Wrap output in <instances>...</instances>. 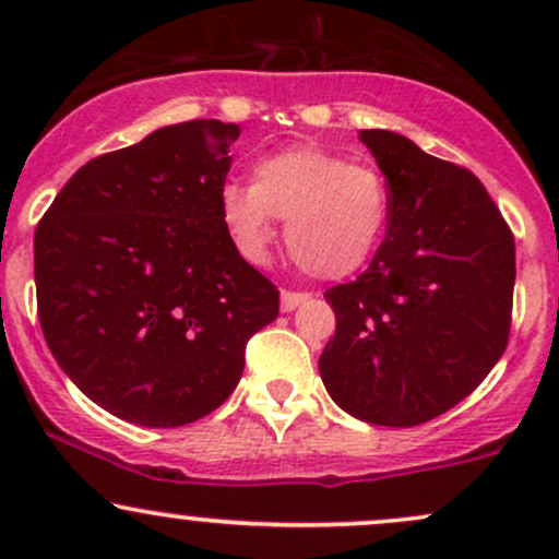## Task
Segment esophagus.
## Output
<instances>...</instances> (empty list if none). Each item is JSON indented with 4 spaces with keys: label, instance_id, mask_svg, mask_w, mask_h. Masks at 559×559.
<instances>
[{
    "label": "esophagus",
    "instance_id": "1",
    "mask_svg": "<svg viewBox=\"0 0 559 559\" xmlns=\"http://www.w3.org/2000/svg\"><path fill=\"white\" fill-rule=\"evenodd\" d=\"M307 299H310V294L305 292H281V310L284 312L297 310V307L305 305Z\"/></svg>",
    "mask_w": 559,
    "mask_h": 559
}]
</instances>
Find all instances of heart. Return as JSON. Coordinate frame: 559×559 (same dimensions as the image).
Instances as JSON below:
<instances>
[{
  "label": "heart",
  "instance_id": "obj_1",
  "mask_svg": "<svg viewBox=\"0 0 559 559\" xmlns=\"http://www.w3.org/2000/svg\"><path fill=\"white\" fill-rule=\"evenodd\" d=\"M217 207L236 252L254 265L271 252L273 217L288 221V252L318 278L360 271L389 221L383 178L316 146L260 157L252 165V186L223 183Z\"/></svg>",
  "mask_w": 559,
  "mask_h": 559
}]
</instances>
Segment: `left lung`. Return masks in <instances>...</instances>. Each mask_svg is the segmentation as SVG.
I'll use <instances>...</instances> for the list:
<instances>
[{"mask_svg":"<svg viewBox=\"0 0 559 559\" xmlns=\"http://www.w3.org/2000/svg\"><path fill=\"white\" fill-rule=\"evenodd\" d=\"M389 183L386 239L368 271L325 292L336 333L320 355L352 418L409 428L489 376L510 338L515 239L471 170L394 131H360Z\"/></svg>","mask_w":559,"mask_h":559,"instance_id":"8db88e82","label":"left lung"}]
</instances>
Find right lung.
Returning <instances> with one entry per match:
<instances>
[{
    "label": "right lung",
    "mask_w": 559,
    "mask_h": 559,
    "mask_svg": "<svg viewBox=\"0 0 559 559\" xmlns=\"http://www.w3.org/2000/svg\"><path fill=\"white\" fill-rule=\"evenodd\" d=\"M239 126L189 120L88 159L34 236L57 365L115 418L176 428L228 400L278 288L236 252L217 194Z\"/></svg>",
    "instance_id": "1"
}]
</instances>
